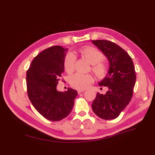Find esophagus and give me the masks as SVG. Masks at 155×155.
Here are the masks:
<instances>
[{"label":"esophagus","instance_id":"1","mask_svg":"<svg viewBox=\"0 0 155 155\" xmlns=\"http://www.w3.org/2000/svg\"><path fill=\"white\" fill-rule=\"evenodd\" d=\"M83 92H85V90H78V94H80V93Z\"/></svg>","mask_w":155,"mask_h":155}]
</instances>
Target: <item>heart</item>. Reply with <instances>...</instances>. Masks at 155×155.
<instances>
[{"mask_svg":"<svg viewBox=\"0 0 155 155\" xmlns=\"http://www.w3.org/2000/svg\"><path fill=\"white\" fill-rule=\"evenodd\" d=\"M83 57L92 64V71L99 78H105L108 73L109 67L104 59V54L92 46H85L79 50ZM76 58L74 54L68 53L64 58L63 66L67 73L72 74L74 71ZM93 81V77L91 74H82L77 73L70 79V84L74 87L83 90L90 86Z\"/></svg>","mask_w":155,"mask_h":155,"instance_id":"heart-1","label":"heart"}]
</instances>
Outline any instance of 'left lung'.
<instances>
[{
  "instance_id": "obj_1",
  "label": "left lung",
  "mask_w": 155,
  "mask_h": 155,
  "mask_svg": "<svg viewBox=\"0 0 155 155\" xmlns=\"http://www.w3.org/2000/svg\"><path fill=\"white\" fill-rule=\"evenodd\" d=\"M109 62L107 76L99 83L100 86L108 87L102 94L97 93L92 108L100 118L113 120L129 104L133 97L136 82V74L133 60L120 46L107 40L92 41Z\"/></svg>"
}]
</instances>
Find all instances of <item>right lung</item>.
<instances>
[{
  "label": "right lung",
  "mask_w": 155,
  "mask_h": 155,
  "mask_svg": "<svg viewBox=\"0 0 155 155\" xmlns=\"http://www.w3.org/2000/svg\"><path fill=\"white\" fill-rule=\"evenodd\" d=\"M67 50L61 46L44 50L32 61L26 73L28 96L32 105L46 119L53 121L68 116L78 95L72 88L57 90Z\"/></svg>",
  "instance_id": "1"
}]
</instances>
